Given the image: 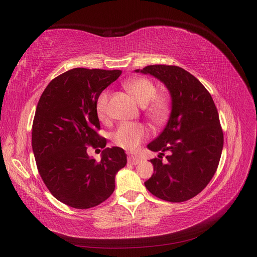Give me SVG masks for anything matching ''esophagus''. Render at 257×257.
Instances as JSON below:
<instances>
[{
	"instance_id": "obj_1",
	"label": "esophagus",
	"mask_w": 257,
	"mask_h": 257,
	"mask_svg": "<svg viewBox=\"0 0 257 257\" xmlns=\"http://www.w3.org/2000/svg\"><path fill=\"white\" fill-rule=\"evenodd\" d=\"M141 161H142L141 158L136 157V155H128L127 157V162L132 165H136L138 163H141Z\"/></svg>"
}]
</instances>
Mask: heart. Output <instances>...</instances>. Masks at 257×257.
<instances>
[{
	"label": "heart",
	"mask_w": 257,
	"mask_h": 257,
	"mask_svg": "<svg viewBox=\"0 0 257 257\" xmlns=\"http://www.w3.org/2000/svg\"><path fill=\"white\" fill-rule=\"evenodd\" d=\"M124 88L139 105L144 106L146 116L155 125H162L168 119L172 111V100L168 95L157 94V87L151 80L139 77L127 80ZM108 102L109 93L103 92L96 102V112L102 121L108 118ZM148 136L149 131L142 123H121L113 132L112 142L124 150L134 151Z\"/></svg>",
	"instance_id": "obj_1"
}]
</instances>
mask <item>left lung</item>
Listing matches in <instances>:
<instances>
[{
	"mask_svg": "<svg viewBox=\"0 0 257 257\" xmlns=\"http://www.w3.org/2000/svg\"><path fill=\"white\" fill-rule=\"evenodd\" d=\"M141 72L164 82L172 95L167 125L148 145L149 150L161 153L150 160L154 174L145 185L155 197L182 203L203 191L219 166L224 144L219 112L203 83L185 69L157 64ZM166 151L170 155L164 163Z\"/></svg>",
	"mask_w": 257,
	"mask_h": 257,
	"instance_id": "8db88e82",
	"label": "left lung"
}]
</instances>
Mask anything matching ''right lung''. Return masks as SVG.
Instances as JSON below:
<instances>
[{
    "label": "right lung",
    "instance_id": "add662e5",
    "mask_svg": "<svg viewBox=\"0 0 257 257\" xmlns=\"http://www.w3.org/2000/svg\"><path fill=\"white\" fill-rule=\"evenodd\" d=\"M121 71L73 68L52 79L38 100L32 148L45 185L61 203L76 209L102 204L114 191V176L126 165L122 148H106L96 102ZM88 146L104 150L99 162Z\"/></svg>",
    "mask_w": 257,
    "mask_h": 257
}]
</instances>
